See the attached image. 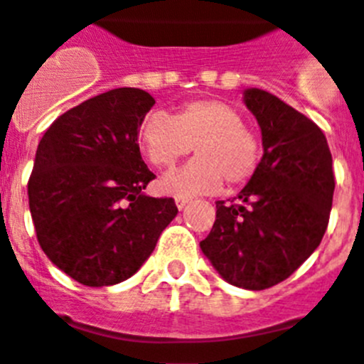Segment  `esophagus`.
Segmentation results:
<instances>
[{
	"mask_svg": "<svg viewBox=\"0 0 364 364\" xmlns=\"http://www.w3.org/2000/svg\"><path fill=\"white\" fill-rule=\"evenodd\" d=\"M176 204H177V208H179V210H183V208L188 204V198H185V196H177Z\"/></svg>",
	"mask_w": 364,
	"mask_h": 364,
	"instance_id": "esophagus-1",
	"label": "esophagus"
}]
</instances>
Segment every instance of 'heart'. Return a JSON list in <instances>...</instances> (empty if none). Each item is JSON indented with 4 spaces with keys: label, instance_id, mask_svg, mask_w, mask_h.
<instances>
[{
    "label": "heart",
    "instance_id": "b5f03b06",
    "mask_svg": "<svg viewBox=\"0 0 364 364\" xmlns=\"http://www.w3.org/2000/svg\"><path fill=\"white\" fill-rule=\"evenodd\" d=\"M139 147L156 168H171L194 149L196 159L162 177L160 188L173 196L215 193L227 181L238 188L253 179L262 156L257 130L223 100H193L176 115L151 111L137 130Z\"/></svg>",
    "mask_w": 364,
    "mask_h": 364
}]
</instances>
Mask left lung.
I'll return each mask as SVG.
<instances>
[{
    "label": "left lung",
    "instance_id": "obj_1",
    "mask_svg": "<svg viewBox=\"0 0 364 364\" xmlns=\"http://www.w3.org/2000/svg\"><path fill=\"white\" fill-rule=\"evenodd\" d=\"M260 126L259 170L200 242L225 282L262 291L287 279L321 243L333 208V156L321 128L274 94L247 88Z\"/></svg>",
    "mask_w": 364,
    "mask_h": 364
}]
</instances>
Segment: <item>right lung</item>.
<instances>
[{
	"label": "right lung",
	"instance_id": "obj_1",
	"mask_svg": "<svg viewBox=\"0 0 364 364\" xmlns=\"http://www.w3.org/2000/svg\"><path fill=\"white\" fill-rule=\"evenodd\" d=\"M153 105L145 90L115 88L60 115L37 147L28 181L37 242L88 287L134 276L177 215L173 198L143 194L154 173L137 130Z\"/></svg>",
	"mask_w": 364,
	"mask_h": 364
}]
</instances>
